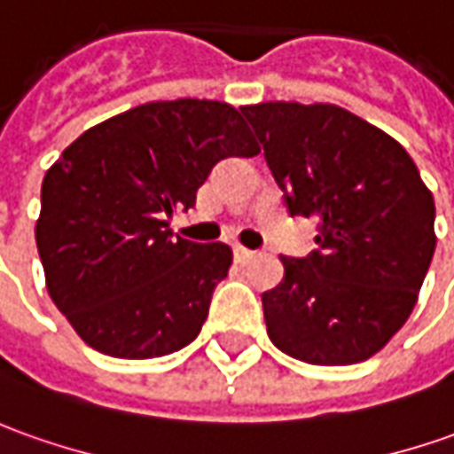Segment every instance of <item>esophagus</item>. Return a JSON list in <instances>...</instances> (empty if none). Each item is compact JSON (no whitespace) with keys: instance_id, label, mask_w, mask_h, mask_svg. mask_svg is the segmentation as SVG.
<instances>
[{"instance_id":"34e87169","label":"esophagus","mask_w":454,"mask_h":454,"mask_svg":"<svg viewBox=\"0 0 454 454\" xmlns=\"http://www.w3.org/2000/svg\"><path fill=\"white\" fill-rule=\"evenodd\" d=\"M233 253H236V258H239V261H251L253 255H255V251H251V248H243V246H236Z\"/></svg>"}]
</instances>
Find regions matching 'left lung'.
Segmentation results:
<instances>
[{
	"mask_svg": "<svg viewBox=\"0 0 454 454\" xmlns=\"http://www.w3.org/2000/svg\"><path fill=\"white\" fill-rule=\"evenodd\" d=\"M291 215L317 218V251L280 255L263 293L268 338L310 365L372 357L418 303L433 261L434 201L408 151L335 104L243 106Z\"/></svg>",
	"mask_w": 454,
	"mask_h": 454,
	"instance_id": "1",
	"label": "left lung"
}]
</instances>
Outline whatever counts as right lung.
<instances>
[{
  "instance_id": "1",
  "label": "right lung",
  "mask_w": 454,
  "mask_h": 454,
  "mask_svg": "<svg viewBox=\"0 0 454 454\" xmlns=\"http://www.w3.org/2000/svg\"><path fill=\"white\" fill-rule=\"evenodd\" d=\"M223 101H149L91 126L44 176L36 248L46 291L79 338L111 357L181 350L199 333L233 253L168 231L226 156H255Z\"/></svg>"
}]
</instances>
